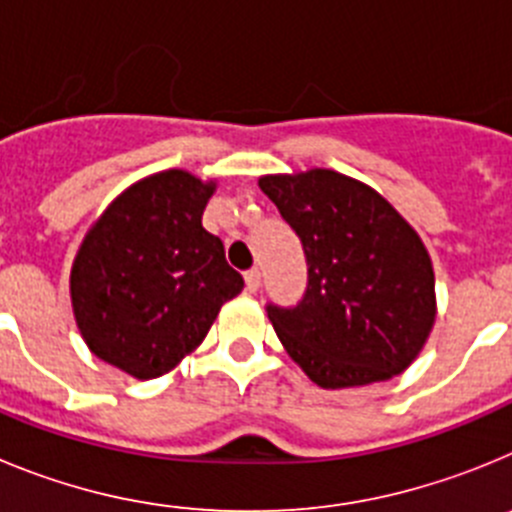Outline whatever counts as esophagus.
Returning a JSON list of instances; mask_svg holds the SVG:
<instances>
[{
	"label": "esophagus",
	"mask_w": 512,
	"mask_h": 512,
	"mask_svg": "<svg viewBox=\"0 0 512 512\" xmlns=\"http://www.w3.org/2000/svg\"><path fill=\"white\" fill-rule=\"evenodd\" d=\"M259 287H261V271L259 269L246 271V289H248V292H256Z\"/></svg>",
	"instance_id": "1"
}]
</instances>
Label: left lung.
Returning a JSON list of instances; mask_svg holds the SVG:
<instances>
[{
  "mask_svg": "<svg viewBox=\"0 0 512 512\" xmlns=\"http://www.w3.org/2000/svg\"><path fill=\"white\" fill-rule=\"evenodd\" d=\"M259 187L307 261L302 300L266 305L287 354L325 390L405 372L436 320L433 266L418 233L372 187L338 171L264 176Z\"/></svg>",
  "mask_w": 512,
  "mask_h": 512,
  "instance_id": "8db88e82",
  "label": "left lung"
}]
</instances>
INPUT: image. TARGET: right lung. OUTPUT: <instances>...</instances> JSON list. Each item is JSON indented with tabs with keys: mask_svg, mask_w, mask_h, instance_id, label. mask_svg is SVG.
Listing matches in <instances>:
<instances>
[{
	"mask_svg": "<svg viewBox=\"0 0 512 512\" xmlns=\"http://www.w3.org/2000/svg\"><path fill=\"white\" fill-rule=\"evenodd\" d=\"M215 184L179 169L122 192L87 233L71 269L81 336L135 379L171 372L243 289L223 241L202 228Z\"/></svg>",
	"mask_w": 512,
	"mask_h": 512,
	"instance_id": "obj_1",
	"label": "right lung"
}]
</instances>
